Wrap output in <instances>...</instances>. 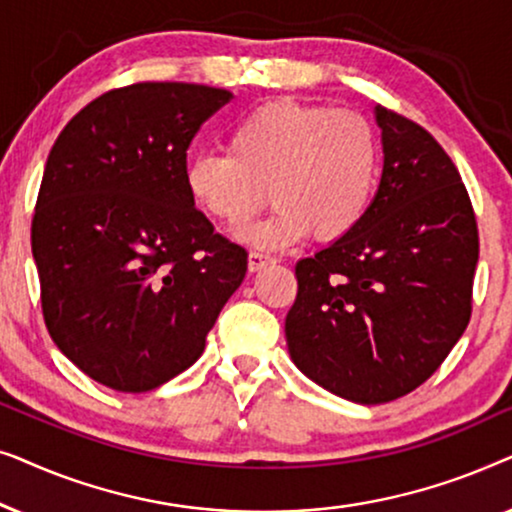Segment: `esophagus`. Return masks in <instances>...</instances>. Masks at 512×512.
<instances>
[{"instance_id":"34e87169","label":"esophagus","mask_w":512,"mask_h":512,"mask_svg":"<svg viewBox=\"0 0 512 512\" xmlns=\"http://www.w3.org/2000/svg\"><path fill=\"white\" fill-rule=\"evenodd\" d=\"M270 263H272V258L261 254V251H251V254H249V272L263 270L265 265H270Z\"/></svg>"}]
</instances>
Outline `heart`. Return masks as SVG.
I'll use <instances>...</instances> for the list:
<instances>
[{
	"instance_id": "b5f03b06",
	"label": "heart",
	"mask_w": 512,
	"mask_h": 512,
	"mask_svg": "<svg viewBox=\"0 0 512 512\" xmlns=\"http://www.w3.org/2000/svg\"><path fill=\"white\" fill-rule=\"evenodd\" d=\"M380 174L375 128L356 111L296 100L265 102L228 132V153H198L184 184L207 216L228 228L247 223L270 198L268 219L242 233L261 249L314 235L338 242L359 226Z\"/></svg>"
}]
</instances>
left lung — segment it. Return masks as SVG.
<instances>
[{
    "label": "left lung",
    "mask_w": 512,
    "mask_h": 512,
    "mask_svg": "<svg viewBox=\"0 0 512 512\" xmlns=\"http://www.w3.org/2000/svg\"><path fill=\"white\" fill-rule=\"evenodd\" d=\"M384 167L347 237L296 263L286 314L296 366L361 405L396 401L440 368L471 319L478 223L459 170L410 118L375 107Z\"/></svg>",
    "instance_id": "obj_1"
}]
</instances>
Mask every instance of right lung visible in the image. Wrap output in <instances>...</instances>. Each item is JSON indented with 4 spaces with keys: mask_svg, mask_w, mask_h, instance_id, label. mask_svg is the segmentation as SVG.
Returning a JSON list of instances; mask_svg holds the SVG:
<instances>
[{
    "mask_svg": "<svg viewBox=\"0 0 512 512\" xmlns=\"http://www.w3.org/2000/svg\"><path fill=\"white\" fill-rule=\"evenodd\" d=\"M223 88L109 90L48 153L32 219L41 310L60 352L104 387L142 394L191 368L247 275L186 191V151Z\"/></svg>",
    "mask_w": 512,
    "mask_h": 512,
    "instance_id": "obj_1",
    "label": "right lung"
}]
</instances>
